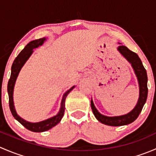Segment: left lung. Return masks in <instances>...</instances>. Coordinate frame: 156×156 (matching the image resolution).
I'll use <instances>...</instances> for the list:
<instances>
[{
  "mask_svg": "<svg viewBox=\"0 0 156 156\" xmlns=\"http://www.w3.org/2000/svg\"><path fill=\"white\" fill-rule=\"evenodd\" d=\"M118 50L131 63L132 67L136 73L138 81H139L140 97L137 104L130 112L125 115L115 116V117H107V116L100 114L95 108L94 103L91 100V108H92L93 113L97 118V120L101 123L109 125V126H122V125H128V124L134 122L142 111L148 95L147 73H146V70L143 65L141 59H140L136 53L130 50L127 47L124 46V45L119 46Z\"/></svg>",
  "mask_w": 156,
  "mask_h": 156,
  "instance_id": "left-lung-1",
  "label": "left lung"
}]
</instances>
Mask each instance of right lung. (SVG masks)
I'll use <instances>...</instances> for the list:
<instances>
[{
	"instance_id": "obj_1",
	"label": "right lung",
	"mask_w": 156,
	"mask_h": 156,
	"mask_svg": "<svg viewBox=\"0 0 156 156\" xmlns=\"http://www.w3.org/2000/svg\"><path fill=\"white\" fill-rule=\"evenodd\" d=\"M46 38H40L37 39V40L32 41L29 42L25 48L22 50L20 53V54L17 56V57L16 58L15 60L13 61V63L12 65V68H11V75L10 78L9 79L8 81V85H7V91H8V95H9V106H10V108L11 113H12V116L20 122L21 125H23V126L26 127L28 130H31L33 132H43L46 131V130H49V129L52 128L53 127H54L55 125H57L59 122L62 119V116L64 115V112H65V101L67 95L69 94V93L75 87H72V88L67 90L66 92L64 94L63 97H62V103H61V108L59 110V112L58 113V115H56L54 117L51 118V119H49L48 120L43 121V122H37V123H30V122H26V121L23 120V119L20 117L18 115L16 114V112L15 108H14V104H13V99H12V94H13V87L14 84H15L17 76H18V74L20 72V69H21L23 66L24 65L25 62H26L28 59L29 58V56H31V54L33 52V49L37 48L38 46H41V44H43L44 41H45Z\"/></svg>"
}]
</instances>
